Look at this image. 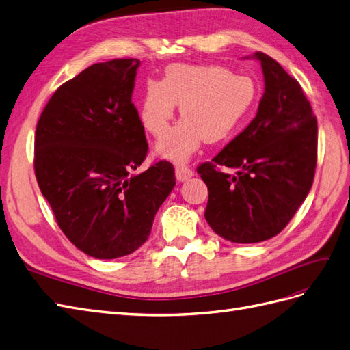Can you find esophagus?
Instances as JSON below:
<instances>
[{
    "label": "esophagus",
    "mask_w": 350,
    "mask_h": 350,
    "mask_svg": "<svg viewBox=\"0 0 350 350\" xmlns=\"http://www.w3.org/2000/svg\"><path fill=\"white\" fill-rule=\"evenodd\" d=\"M192 176H193V172L191 167L182 165V164L176 165V178L178 182H185V180H187V178H191Z\"/></svg>",
    "instance_id": "34e87169"
}]
</instances>
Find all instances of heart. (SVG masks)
Masks as SVG:
<instances>
[{
	"label": "heart",
	"instance_id": "b5f03b06",
	"mask_svg": "<svg viewBox=\"0 0 350 350\" xmlns=\"http://www.w3.org/2000/svg\"><path fill=\"white\" fill-rule=\"evenodd\" d=\"M257 96L253 78L232 74L217 65H170L159 83L149 81L139 105V118L148 133L161 139L170 130L180 105L185 118L157 145L158 155L182 163L204 140L228 139Z\"/></svg>",
	"mask_w": 350,
	"mask_h": 350
}]
</instances>
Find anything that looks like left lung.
Wrapping results in <instances>:
<instances>
[{
  "instance_id": "obj_1",
  "label": "left lung",
  "mask_w": 350,
  "mask_h": 350,
  "mask_svg": "<svg viewBox=\"0 0 350 350\" xmlns=\"http://www.w3.org/2000/svg\"><path fill=\"white\" fill-rule=\"evenodd\" d=\"M253 57L265 77L254 120L196 168L208 187L205 220L237 244L262 243L288 225L310 191L318 157L317 118L297 79L262 51Z\"/></svg>"
}]
</instances>
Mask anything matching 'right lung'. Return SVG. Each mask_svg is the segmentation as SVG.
Wrapping results in <instances>:
<instances>
[{
  "label": "right lung",
  "mask_w": 350,
  "mask_h": 350,
  "mask_svg": "<svg viewBox=\"0 0 350 350\" xmlns=\"http://www.w3.org/2000/svg\"><path fill=\"white\" fill-rule=\"evenodd\" d=\"M139 65L113 59L88 66L56 90L35 131L41 193L66 238L96 258L127 256L145 244L176 185L168 161L131 174L148 154L131 102Z\"/></svg>",
  "instance_id": "obj_1"
}]
</instances>
